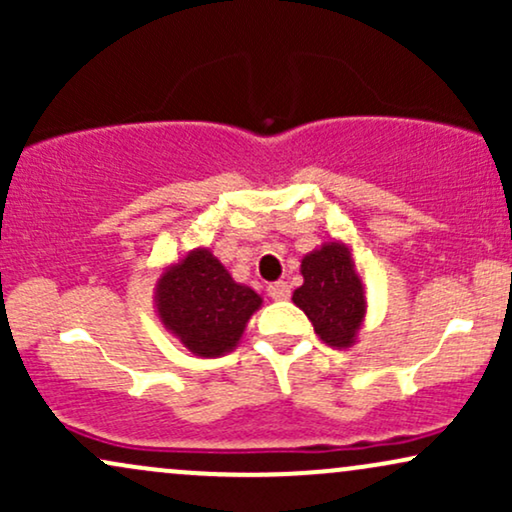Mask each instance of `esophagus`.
<instances>
[{
  "mask_svg": "<svg viewBox=\"0 0 512 512\" xmlns=\"http://www.w3.org/2000/svg\"><path fill=\"white\" fill-rule=\"evenodd\" d=\"M267 291L274 301H286L291 296V286L286 281H274V284H269Z\"/></svg>",
  "mask_w": 512,
  "mask_h": 512,
  "instance_id": "esophagus-1",
  "label": "esophagus"
}]
</instances>
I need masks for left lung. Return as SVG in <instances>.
<instances>
[{
    "instance_id": "1",
    "label": "left lung",
    "mask_w": 512,
    "mask_h": 512,
    "mask_svg": "<svg viewBox=\"0 0 512 512\" xmlns=\"http://www.w3.org/2000/svg\"><path fill=\"white\" fill-rule=\"evenodd\" d=\"M301 274L303 286L293 291V303L313 322L317 337L332 349L354 346L368 313L354 250L342 240H325L303 257Z\"/></svg>"
}]
</instances>
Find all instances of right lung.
Masks as SVG:
<instances>
[{"instance_id":"obj_1","label":"right lung","mask_w":512,"mask_h":512,"mask_svg":"<svg viewBox=\"0 0 512 512\" xmlns=\"http://www.w3.org/2000/svg\"><path fill=\"white\" fill-rule=\"evenodd\" d=\"M154 308L166 330L195 356L216 358L240 344L262 296L238 284L209 248H195L158 274Z\"/></svg>"}]
</instances>
